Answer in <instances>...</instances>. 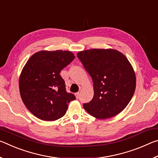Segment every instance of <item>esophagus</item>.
Masks as SVG:
<instances>
[{
  "label": "esophagus",
  "mask_w": 158,
  "mask_h": 158,
  "mask_svg": "<svg viewBox=\"0 0 158 158\" xmlns=\"http://www.w3.org/2000/svg\"><path fill=\"white\" fill-rule=\"evenodd\" d=\"M74 95H75V96H76V98H77V99H78V98H79V93H75V94H74Z\"/></svg>",
  "instance_id": "obj_1"
}]
</instances>
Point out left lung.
Masks as SVG:
<instances>
[{
    "mask_svg": "<svg viewBox=\"0 0 158 158\" xmlns=\"http://www.w3.org/2000/svg\"><path fill=\"white\" fill-rule=\"evenodd\" d=\"M91 77L94 95L84 104L88 113L98 119L114 117L123 110L136 88V76L127 57L114 49H91L77 53Z\"/></svg>",
    "mask_w": 158,
    "mask_h": 158,
    "instance_id": "obj_1",
    "label": "left lung"
}]
</instances>
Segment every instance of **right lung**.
Here are the masks:
<instances>
[{"label":"right lung","instance_id":"1","mask_svg":"<svg viewBox=\"0 0 158 158\" xmlns=\"http://www.w3.org/2000/svg\"><path fill=\"white\" fill-rule=\"evenodd\" d=\"M75 58L69 51L42 50L32 55L19 79L21 98L29 111L39 119L53 121L65 114L75 96L65 90L60 75Z\"/></svg>","mask_w":158,"mask_h":158}]
</instances>
